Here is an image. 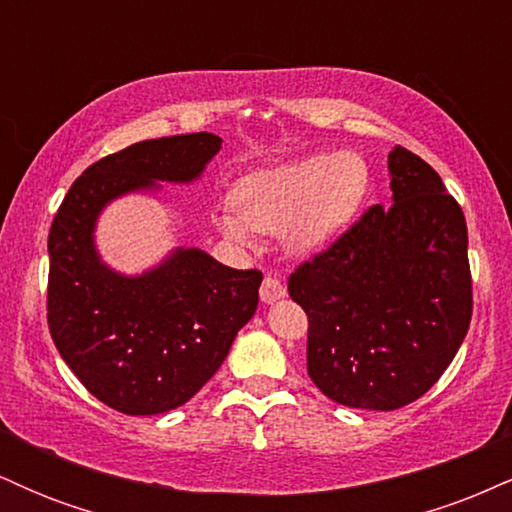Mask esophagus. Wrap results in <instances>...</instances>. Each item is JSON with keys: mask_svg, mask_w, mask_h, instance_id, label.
Wrapping results in <instances>:
<instances>
[{"mask_svg": "<svg viewBox=\"0 0 512 512\" xmlns=\"http://www.w3.org/2000/svg\"><path fill=\"white\" fill-rule=\"evenodd\" d=\"M286 296V286L281 284V279H276V276H264L262 279V286H260V298L264 303H274L279 301V298Z\"/></svg>", "mask_w": 512, "mask_h": 512, "instance_id": "esophagus-1", "label": "esophagus"}]
</instances>
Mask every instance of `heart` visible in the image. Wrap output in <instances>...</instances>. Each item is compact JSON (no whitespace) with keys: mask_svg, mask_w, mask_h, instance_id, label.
Returning <instances> with one entry per match:
<instances>
[{"mask_svg":"<svg viewBox=\"0 0 512 512\" xmlns=\"http://www.w3.org/2000/svg\"><path fill=\"white\" fill-rule=\"evenodd\" d=\"M370 192L363 156L315 154L257 170L238 185V211H223L226 236L248 243L252 228L284 233L296 252H315L351 226Z\"/></svg>","mask_w":512,"mask_h":512,"instance_id":"1","label":"heart"}]
</instances>
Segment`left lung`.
Returning <instances> with one entry per match:
<instances>
[{"label": "left lung", "mask_w": 512, "mask_h": 512, "mask_svg": "<svg viewBox=\"0 0 512 512\" xmlns=\"http://www.w3.org/2000/svg\"><path fill=\"white\" fill-rule=\"evenodd\" d=\"M392 204H375L298 264L289 296L308 315V375L334 402L392 411L426 395L472 320L467 223L424 158L395 146Z\"/></svg>", "instance_id": "obj_1"}]
</instances>
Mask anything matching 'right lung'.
<instances>
[{"label": "right lung", "instance_id": "obj_1", "mask_svg": "<svg viewBox=\"0 0 512 512\" xmlns=\"http://www.w3.org/2000/svg\"><path fill=\"white\" fill-rule=\"evenodd\" d=\"M219 149L209 132L127 146L88 166L52 219V342L93 397L127 416L163 414L202 390L255 315L262 272L178 248L161 267L122 276L98 260L93 226L125 192L199 178Z\"/></svg>", "mask_w": 512, "mask_h": 512}]
</instances>
